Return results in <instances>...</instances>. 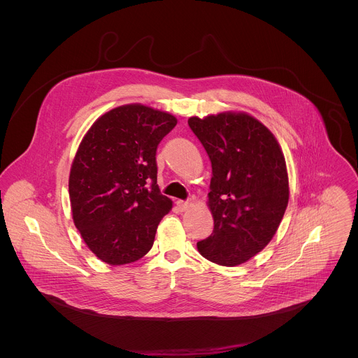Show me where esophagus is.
I'll return each mask as SVG.
<instances>
[{
	"label": "esophagus",
	"mask_w": 358,
	"mask_h": 358,
	"mask_svg": "<svg viewBox=\"0 0 358 358\" xmlns=\"http://www.w3.org/2000/svg\"><path fill=\"white\" fill-rule=\"evenodd\" d=\"M176 205H178V208L183 212V210H186V209H189V208L192 206V203H190V201H182V200H178V201H176Z\"/></svg>",
	"instance_id": "esophagus-1"
}]
</instances>
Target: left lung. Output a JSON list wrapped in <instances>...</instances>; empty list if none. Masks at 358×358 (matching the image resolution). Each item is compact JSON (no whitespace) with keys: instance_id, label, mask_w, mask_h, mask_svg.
Wrapping results in <instances>:
<instances>
[{"instance_id":"left-lung-1","label":"left lung","mask_w":358,"mask_h":358,"mask_svg":"<svg viewBox=\"0 0 358 358\" xmlns=\"http://www.w3.org/2000/svg\"><path fill=\"white\" fill-rule=\"evenodd\" d=\"M189 125L212 164L206 205L215 226L197 250L220 266L243 264L271 241L285 213V157L271 131L248 113L194 115Z\"/></svg>"}]
</instances>
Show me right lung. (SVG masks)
<instances>
[{
	"mask_svg": "<svg viewBox=\"0 0 358 358\" xmlns=\"http://www.w3.org/2000/svg\"><path fill=\"white\" fill-rule=\"evenodd\" d=\"M176 124L166 111L131 103L104 113L84 135L69 176L71 215L104 263H132L152 250L172 209L157 185L155 152Z\"/></svg>",
	"mask_w": 358,
	"mask_h": 358,
	"instance_id": "obj_1",
	"label": "right lung"
}]
</instances>
